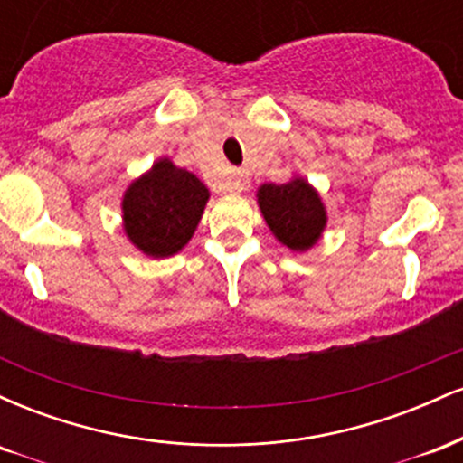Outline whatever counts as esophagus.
<instances>
[{
    "instance_id": "34e87169",
    "label": "esophagus",
    "mask_w": 463,
    "mask_h": 463,
    "mask_svg": "<svg viewBox=\"0 0 463 463\" xmlns=\"http://www.w3.org/2000/svg\"><path fill=\"white\" fill-rule=\"evenodd\" d=\"M250 184V178H248V172L246 169H232L231 176L226 178L224 183V191H228V194H241V191H246Z\"/></svg>"
}]
</instances>
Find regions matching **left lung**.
I'll use <instances>...</instances> for the list:
<instances>
[{
	"mask_svg": "<svg viewBox=\"0 0 463 463\" xmlns=\"http://www.w3.org/2000/svg\"><path fill=\"white\" fill-rule=\"evenodd\" d=\"M257 198L269 231L283 246L305 252L320 239L326 226V211L317 191L307 180L263 184Z\"/></svg>",
	"mask_w": 463,
	"mask_h": 463,
	"instance_id": "left-lung-1",
	"label": "left lung"
}]
</instances>
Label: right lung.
I'll return each mask as SVG.
<instances>
[{"label":"right lung","instance_id":"obj_1","mask_svg":"<svg viewBox=\"0 0 463 463\" xmlns=\"http://www.w3.org/2000/svg\"><path fill=\"white\" fill-rule=\"evenodd\" d=\"M206 200L209 189L200 178L161 158L126 191V235L147 257H172L194 237Z\"/></svg>","mask_w":463,"mask_h":463}]
</instances>
